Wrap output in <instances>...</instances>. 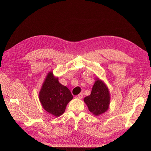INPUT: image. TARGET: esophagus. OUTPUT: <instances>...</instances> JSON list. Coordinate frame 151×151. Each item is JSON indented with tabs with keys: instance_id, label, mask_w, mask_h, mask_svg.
Instances as JSON below:
<instances>
[{
	"instance_id": "esophagus-1",
	"label": "esophagus",
	"mask_w": 151,
	"mask_h": 151,
	"mask_svg": "<svg viewBox=\"0 0 151 151\" xmlns=\"http://www.w3.org/2000/svg\"><path fill=\"white\" fill-rule=\"evenodd\" d=\"M83 94H78V95H76V96H75V98H76V99H81L82 97H83Z\"/></svg>"
}]
</instances>
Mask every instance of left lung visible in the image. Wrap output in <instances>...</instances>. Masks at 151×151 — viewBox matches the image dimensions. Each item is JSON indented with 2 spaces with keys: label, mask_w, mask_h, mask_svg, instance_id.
<instances>
[{
  "label": "left lung",
  "mask_w": 151,
  "mask_h": 151,
  "mask_svg": "<svg viewBox=\"0 0 151 151\" xmlns=\"http://www.w3.org/2000/svg\"><path fill=\"white\" fill-rule=\"evenodd\" d=\"M89 111L94 115L99 116L104 113L109 108L110 94L105 83L97 78L91 93L83 99Z\"/></svg>",
  "instance_id": "1"
}]
</instances>
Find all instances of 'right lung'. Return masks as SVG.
<instances>
[{"label": "right lung", "instance_id": "right-lung-1", "mask_svg": "<svg viewBox=\"0 0 151 151\" xmlns=\"http://www.w3.org/2000/svg\"><path fill=\"white\" fill-rule=\"evenodd\" d=\"M40 103L47 112L55 116H60L66 109L68 103L73 99L70 90L58 82L50 72L43 83L39 94Z\"/></svg>", "mask_w": 151, "mask_h": 151}]
</instances>
